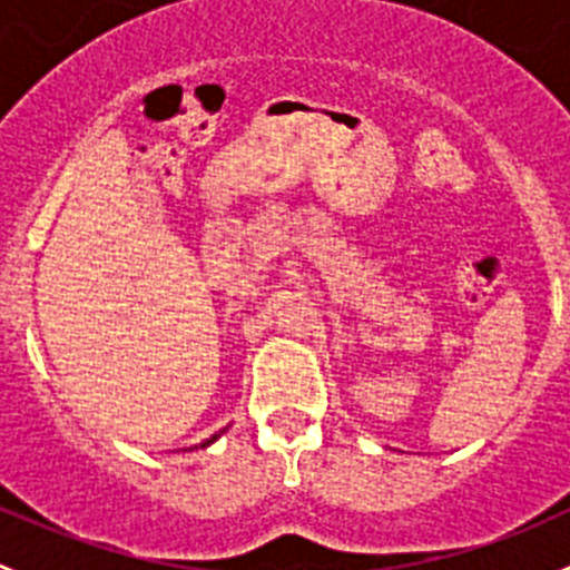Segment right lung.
Wrapping results in <instances>:
<instances>
[{"label": "right lung", "instance_id": "add662e5", "mask_svg": "<svg viewBox=\"0 0 570 570\" xmlns=\"http://www.w3.org/2000/svg\"><path fill=\"white\" fill-rule=\"evenodd\" d=\"M217 439V435H212V439L209 441H206V444H212V441H215ZM206 444H200V446H206Z\"/></svg>", "mask_w": 570, "mask_h": 570}]
</instances>
